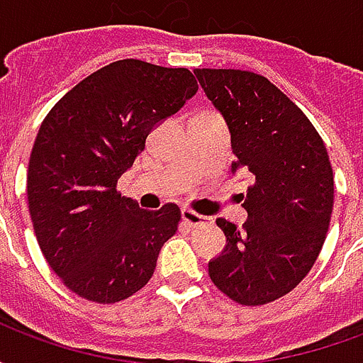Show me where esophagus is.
Instances as JSON below:
<instances>
[{"label":"esophagus","instance_id":"esophagus-1","mask_svg":"<svg viewBox=\"0 0 363 363\" xmlns=\"http://www.w3.org/2000/svg\"><path fill=\"white\" fill-rule=\"evenodd\" d=\"M182 216V221L184 223H189V225H192V228H198V225H204V223H208V218L206 216H200V213L192 212V210H182L181 212Z\"/></svg>","mask_w":363,"mask_h":363}]
</instances>
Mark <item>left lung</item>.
<instances>
[{
	"label": "left lung",
	"mask_w": 363,
	"mask_h": 363,
	"mask_svg": "<svg viewBox=\"0 0 363 363\" xmlns=\"http://www.w3.org/2000/svg\"><path fill=\"white\" fill-rule=\"evenodd\" d=\"M231 134V173L247 169V221L218 218L228 245L208 272L241 305H264L303 280L327 237L335 181L309 118L267 77L243 69H194Z\"/></svg>",
	"instance_id": "1"
}]
</instances>
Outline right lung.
<instances>
[{
    "mask_svg": "<svg viewBox=\"0 0 363 363\" xmlns=\"http://www.w3.org/2000/svg\"><path fill=\"white\" fill-rule=\"evenodd\" d=\"M196 91L186 67L118 60L67 91L40 124L28 161V212L44 259L79 297L116 303L153 276L181 210H142L120 196L116 182L151 130Z\"/></svg>",
    "mask_w": 363,
    "mask_h": 363,
    "instance_id": "1",
    "label": "right lung"
}]
</instances>
